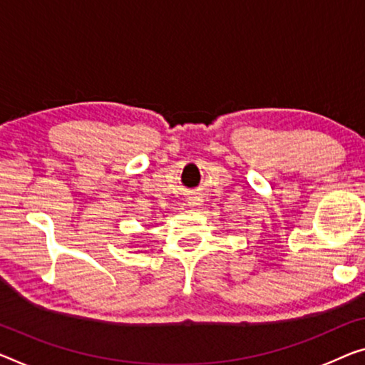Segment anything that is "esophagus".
Instances as JSON below:
<instances>
[{
    "label": "esophagus",
    "mask_w": 365,
    "mask_h": 365,
    "mask_svg": "<svg viewBox=\"0 0 365 365\" xmlns=\"http://www.w3.org/2000/svg\"><path fill=\"white\" fill-rule=\"evenodd\" d=\"M190 205H199V202L197 200H192V202H189Z\"/></svg>",
    "instance_id": "obj_1"
}]
</instances>
